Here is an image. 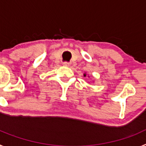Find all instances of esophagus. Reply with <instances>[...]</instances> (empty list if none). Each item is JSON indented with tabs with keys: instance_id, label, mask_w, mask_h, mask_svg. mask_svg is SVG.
Returning <instances> with one entry per match:
<instances>
[{
	"instance_id": "obj_1",
	"label": "esophagus",
	"mask_w": 146,
	"mask_h": 146,
	"mask_svg": "<svg viewBox=\"0 0 146 146\" xmlns=\"http://www.w3.org/2000/svg\"><path fill=\"white\" fill-rule=\"evenodd\" d=\"M70 63H69V62H64L63 63V65L64 66H70Z\"/></svg>"
}]
</instances>
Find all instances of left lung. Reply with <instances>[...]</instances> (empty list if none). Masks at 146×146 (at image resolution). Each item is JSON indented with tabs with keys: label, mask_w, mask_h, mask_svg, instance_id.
Returning <instances> with one entry per match:
<instances>
[{
	"label": "left lung",
	"mask_w": 146,
	"mask_h": 146,
	"mask_svg": "<svg viewBox=\"0 0 146 146\" xmlns=\"http://www.w3.org/2000/svg\"><path fill=\"white\" fill-rule=\"evenodd\" d=\"M86 74H84V77H86Z\"/></svg>",
	"instance_id": "obj_1"
}]
</instances>
